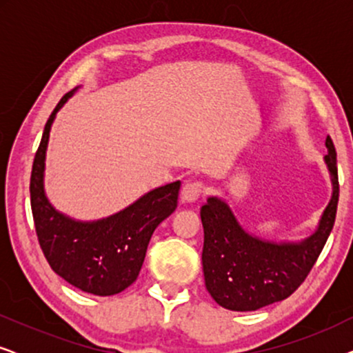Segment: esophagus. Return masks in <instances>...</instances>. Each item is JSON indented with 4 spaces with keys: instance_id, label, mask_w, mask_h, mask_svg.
I'll return each instance as SVG.
<instances>
[{
    "instance_id": "1",
    "label": "esophagus",
    "mask_w": 353,
    "mask_h": 353,
    "mask_svg": "<svg viewBox=\"0 0 353 353\" xmlns=\"http://www.w3.org/2000/svg\"><path fill=\"white\" fill-rule=\"evenodd\" d=\"M204 192V186L201 181H188L181 188V201L183 202H194Z\"/></svg>"
}]
</instances>
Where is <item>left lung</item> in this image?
I'll return each mask as SVG.
<instances>
[{"label":"left lung","instance_id":"1","mask_svg":"<svg viewBox=\"0 0 353 353\" xmlns=\"http://www.w3.org/2000/svg\"><path fill=\"white\" fill-rule=\"evenodd\" d=\"M325 163L332 194L316 230L301 241L262 239L243 228L228 202L210 196L201 207L202 270L214 301L233 312H252L284 301L303 283L325 248L339 201L336 149L326 138Z\"/></svg>","mask_w":353,"mask_h":353}]
</instances>
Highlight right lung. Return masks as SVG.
Masks as SVG:
<instances>
[{
	"mask_svg": "<svg viewBox=\"0 0 353 353\" xmlns=\"http://www.w3.org/2000/svg\"><path fill=\"white\" fill-rule=\"evenodd\" d=\"M48 119L30 176V204L40 248L52 268L72 286L94 296H114L138 278L154 230L176 209L180 181L151 190L117 214L81 221L56 210L45 192V161L51 125L69 98Z\"/></svg>",
	"mask_w": 353,
	"mask_h": 353,
	"instance_id": "right-lung-1",
	"label": "right lung"
}]
</instances>
